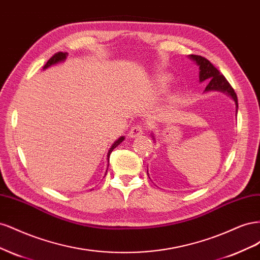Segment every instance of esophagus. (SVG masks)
I'll return each mask as SVG.
<instances>
[{
    "instance_id": "34e87169",
    "label": "esophagus",
    "mask_w": 260,
    "mask_h": 260,
    "mask_svg": "<svg viewBox=\"0 0 260 260\" xmlns=\"http://www.w3.org/2000/svg\"><path fill=\"white\" fill-rule=\"evenodd\" d=\"M142 135H143V127L141 124L133 125V127L131 128V130L129 131V133H128L129 138H131V139L138 138V137L142 136Z\"/></svg>"
}]
</instances>
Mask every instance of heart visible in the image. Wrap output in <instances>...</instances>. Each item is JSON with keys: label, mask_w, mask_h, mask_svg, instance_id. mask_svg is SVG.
Instances as JSON below:
<instances>
[{"label": "heart", "mask_w": 260, "mask_h": 260, "mask_svg": "<svg viewBox=\"0 0 260 260\" xmlns=\"http://www.w3.org/2000/svg\"><path fill=\"white\" fill-rule=\"evenodd\" d=\"M155 86L159 92H164L168 89L170 83V77L164 74H159L155 77Z\"/></svg>", "instance_id": "heart-1"}]
</instances>
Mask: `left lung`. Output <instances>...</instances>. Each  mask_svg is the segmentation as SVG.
I'll list each match as a JSON object with an SVG mask.
<instances>
[{
    "mask_svg": "<svg viewBox=\"0 0 260 260\" xmlns=\"http://www.w3.org/2000/svg\"><path fill=\"white\" fill-rule=\"evenodd\" d=\"M188 57L193 59L198 66L200 67V82L208 81V84L205 88V92L209 91H220L226 93L228 95L231 96L237 105V114H238V96L237 93L234 92L233 88L228 82L222 74H220L219 70L211 64V62L205 57H202L200 55H188ZM153 140L155 137L153 135Z\"/></svg>",
    "mask_w": 260,
    "mask_h": 260,
    "instance_id": "1",
    "label": "left lung"
}]
</instances>
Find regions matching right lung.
I'll return each instance as SVG.
<instances>
[{"label":"right lung","mask_w":260,"mask_h":260,"mask_svg":"<svg viewBox=\"0 0 260 260\" xmlns=\"http://www.w3.org/2000/svg\"><path fill=\"white\" fill-rule=\"evenodd\" d=\"M67 55H68L67 53H62V52H58V53H56V54H54L53 56L48 60V62H46V64L43 66V69L49 68V67H51V66H53V65H55V64H58V62H60V61H64V60L66 59V57H67ZM123 140H124V137H120L117 141H115L114 144L111 146V148H109V151H108V153H107V161H108V165H109V155H111V153L113 152V149L116 148V146L119 145ZM106 172H107V170H106ZM105 175H106V174H105Z\"/></svg>","instance_id":"1"}]
</instances>
